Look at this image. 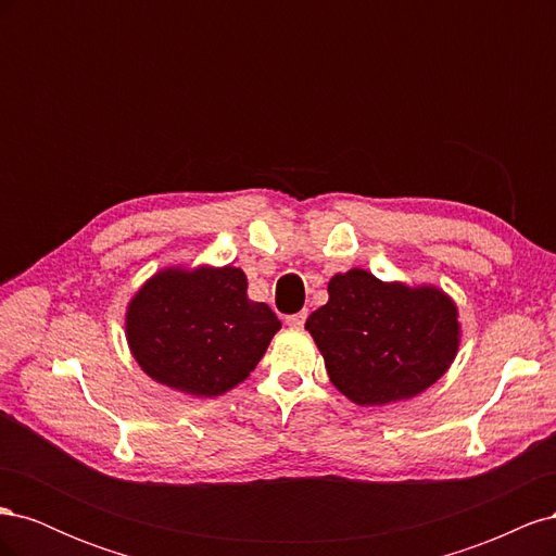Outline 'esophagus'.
I'll return each instance as SVG.
<instances>
[{
  "instance_id": "1",
  "label": "esophagus",
  "mask_w": 556,
  "mask_h": 556,
  "mask_svg": "<svg viewBox=\"0 0 556 556\" xmlns=\"http://www.w3.org/2000/svg\"><path fill=\"white\" fill-rule=\"evenodd\" d=\"M306 317H308V311H299L294 315L285 317V323H288L290 327H304L306 325Z\"/></svg>"
}]
</instances>
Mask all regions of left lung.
<instances>
[{
    "label": "left lung",
    "mask_w": 556,
    "mask_h": 556,
    "mask_svg": "<svg viewBox=\"0 0 556 556\" xmlns=\"http://www.w3.org/2000/svg\"><path fill=\"white\" fill-rule=\"evenodd\" d=\"M306 329L331 382L359 406L410 399L457 355V308L435 288L387 285L362 268L329 280V301Z\"/></svg>",
    "instance_id": "obj_1"
}]
</instances>
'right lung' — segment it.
Wrapping results in <instances>:
<instances>
[{"mask_svg": "<svg viewBox=\"0 0 556 556\" xmlns=\"http://www.w3.org/2000/svg\"><path fill=\"white\" fill-rule=\"evenodd\" d=\"M280 329L248 299L241 268H169L150 278L127 311V341L143 371L192 396H217L250 376Z\"/></svg>", "mask_w": 556, "mask_h": 556, "instance_id": "1", "label": "right lung"}]
</instances>
